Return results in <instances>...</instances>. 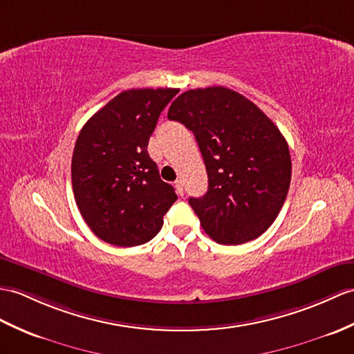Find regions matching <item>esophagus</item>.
<instances>
[{
	"label": "esophagus",
	"mask_w": 354,
	"mask_h": 354,
	"mask_svg": "<svg viewBox=\"0 0 354 354\" xmlns=\"http://www.w3.org/2000/svg\"><path fill=\"white\" fill-rule=\"evenodd\" d=\"M175 187H176V192L179 196H184V180L183 179H178L175 183Z\"/></svg>",
	"instance_id": "34e87169"
}]
</instances>
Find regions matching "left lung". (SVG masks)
<instances>
[{"label":"left lung","instance_id":"8db88e82","mask_svg":"<svg viewBox=\"0 0 354 354\" xmlns=\"http://www.w3.org/2000/svg\"><path fill=\"white\" fill-rule=\"evenodd\" d=\"M167 118L193 131L208 174V192L188 203L220 244L254 240L273 225L291 183L288 143L248 97L216 86L171 102Z\"/></svg>","mask_w":354,"mask_h":354}]
</instances>
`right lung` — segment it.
Listing matches in <instances>:
<instances>
[{
    "instance_id": "1",
    "label": "right lung",
    "mask_w": 354,
    "mask_h": 354,
    "mask_svg": "<svg viewBox=\"0 0 354 354\" xmlns=\"http://www.w3.org/2000/svg\"><path fill=\"white\" fill-rule=\"evenodd\" d=\"M178 88H131L87 120L72 155V188L92 232L119 248L160 232L178 196L160 178L147 143Z\"/></svg>"
}]
</instances>
